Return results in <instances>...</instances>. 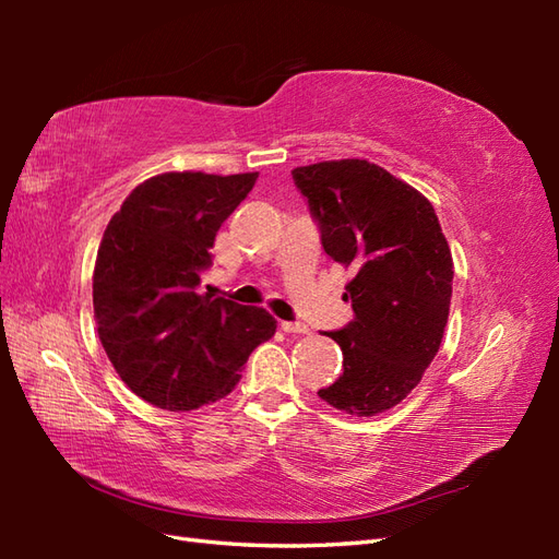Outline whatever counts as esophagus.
I'll use <instances>...</instances> for the list:
<instances>
[{
	"label": "esophagus",
	"mask_w": 559,
	"mask_h": 559,
	"mask_svg": "<svg viewBox=\"0 0 559 559\" xmlns=\"http://www.w3.org/2000/svg\"><path fill=\"white\" fill-rule=\"evenodd\" d=\"M281 329L286 331V334H310V326L302 322H281Z\"/></svg>",
	"instance_id": "esophagus-1"
}]
</instances>
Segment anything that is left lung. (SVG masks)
Wrapping results in <instances>:
<instances>
[{
  "label": "left lung",
  "mask_w": 559,
  "mask_h": 559,
  "mask_svg": "<svg viewBox=\"0 0 559 559\" xmlns=\"http://www.w3.org/2000/svg\"><path fill=\"white\" fill-rule=\"evenodd\" d=\"M293 180L324 252L355 271L343 293L353 319L324 334L343 350V372L317 394L350 415L394 408L435 360L449 317L454 261L437 213L418 189L360 158L305 165Z\"/></svg>",
  "instance_id": "1"
}]
</instances>
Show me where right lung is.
Wrapping results in <instances>:
<instances>
[{
	"label": "right lung",
	"mask_w": 559,
	"mask_h": 559,
	"mask_svg": "<svg viewBox=\"0 0 559 559\" xmlns=\"http://www.w3.org/2000/svg\"><path fill=\"white\" fill-rule=\"evenodd\" d=\"M259 173H165L139 185L110 218L93 271L105 353L136 396L192 411L228 396L259 343L276 331L261 307L199 295L221 223Z\"/></svg>",
	"instance_id": "right-lung-1"
}]
</instances>
